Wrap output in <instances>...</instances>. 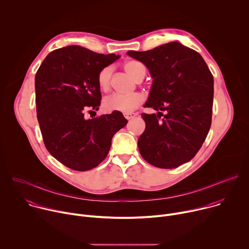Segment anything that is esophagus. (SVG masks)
I'll use <instances>...</instances> for the list:
<instances>
[{
    "label": "esophagus",
    "instance_id": "esophagus-1",
    "mask_svg": "<svg viewBox=\"0 0 249 249\" xmlns=\"http://www.w3.org/2000/svg\"><path fill=\"white\" fill-rule=\"evenodd\" d=\"M135 116H137V113H135V112H127V113H124V117H125L126 119H132V118H134Z\"/></svg>",
    "mask_w": 249,
    "mask_h": 249
}]
</instances>
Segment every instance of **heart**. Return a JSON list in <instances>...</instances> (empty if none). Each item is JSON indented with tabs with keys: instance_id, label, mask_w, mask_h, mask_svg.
<instances>
[{
	"instance_id": "obj_1",
	"label": "heart",
	"mask_w": 249,
	"mask_h": 249,
	"mask_svg": "<svg viewBox=\"0 0 249 249\" xmlns=\"http://www.w3.org/2000/svg\"><path fill=\"white\" fill-rule=\"evenodd\" d=\"M123 68L125 72L131 76L135 81H138L142 76H145V67L143 64L129 60L124 63ZM112 70L110 67L103 68L97 75V84L101 90H108L110 87ZM144 95L139 92H134L128 95H122L118 93H113L103 100V107L106 111H117L122 113L132 112L137 109L139 106L144 102Z\"/></svg>"
}]
</instances>
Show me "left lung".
Masks as SVG:
<instances>
[{
  "label": "left lung",
  "instance_id": "1",
  "mask_svg": "<svg viewBox=\"0 0 249 249\" xmlns=\"http://www.w3.org/2000/svg\"><path fill=\"white\" fill-rule=\"evenodd\" d=\"M127 54L146 65L154 79L142 114L146 129L138 140L141 156L160 168H175L201 149L212 123L214 78L202 56L179 42Z\"/></svg>",
  "mask_w": 249,
  "mask_h": 249
}]
</instances>
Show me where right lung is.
I'll return each instance as SVG.
<instances>
[{
    "label": "right lung",
    "mask_w": 249,
    "mask_h": 249,
    "mask_svg": "<svg viewBox=\"0 0 249 249\" xmlns=\"http://www.w3.org/2000/svg\"><path fill=\"white\" fill-rule=\"evenodd\" d=\"M118 58L67 46L49 53L35 75L36 114L44 145L71 169L96 167L107 157L114 134L128 122L117 111L85 118L86 112L95 113L100 105L98 73Z\"/></svg>",
    "instance_id": "1"
}]
</instances>
